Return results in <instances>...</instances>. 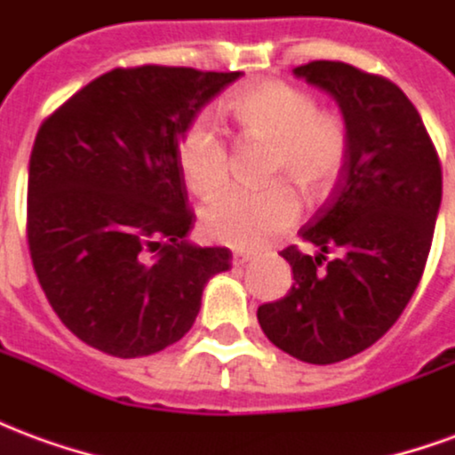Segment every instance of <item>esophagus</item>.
<instances>
[{"label": "esophagus", "mask_w": 455, "mask_h": 455, "mask_svg": "<svg viewBox=\"0 0 455 455\" xmlns=\"http://www.w3.org/2000/svg\"><path fill=\"white\" fill-rule=\"evenodd\" d=\"M253 253H251V251H236V253H234V263H236V266H243V263H251V260H253Z\"/></svg>", "instance_id": "obj_1"}]
</instances>
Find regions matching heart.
<instances>
[{"label": "heart", "mask_w": 455, "mask_h": 455, "mask_svg": "<svg viewBox=\"0 0 455 455\" xmlns=\"http://www.w3.org/2000/svg\"><path fill=\"white\" fill-rule=\"evenodd\" d=\"M228 109L246 139L273 150L267 180L287 178L309 199L334 188L348 158V129L334 114L319 112L312 94L280 80H263L238 90ZM178 163L195 195H212L227 182L228 146L209 114H197L182 131ZM297 217L299 202L287 185L231 188L204 204L199 227L212 241L256 248L292 227Z\"/></svg>", "instance_id": "obj_1"}]
</instances>
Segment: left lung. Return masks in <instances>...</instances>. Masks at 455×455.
I'll return each instance as SVG.
<instances>
[{
    "label": "left lung",
    "mask_w": 455,
    "mask_h": 455,
    "mask_svg": "<svg viewBox=\"0 0 455 455\" xmlns=\"http://www.w3.org/2000/svg\"><path fill=\"white\" fill-rule=\"evenodd\" d=\"M292 73L339 104L348 158L334 197L299 231L319 253L283 251L295 283L258 307V324L297 361L329 365L372 346L414 295L441 207V165L419 112L390 80L334 60Z\"/></svg>",
    "instance_id": "left-lung-1"
}]
</instances>
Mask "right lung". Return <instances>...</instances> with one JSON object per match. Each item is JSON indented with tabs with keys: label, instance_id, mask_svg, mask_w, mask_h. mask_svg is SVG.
<instances>
[{
	"label": "right lung",
	"instance_id": "1",
	"mask_svg": "<svg viewBox=\"0 0 455 455\" xmlns=\"http://www.w3.org/2000/svg\"><path fill=\"white\" fill-rule=\"evenodd\" d=\"M241 73L116 68L44 121L28 163V251L48 302L92 348L139 358L188 334L231 251L189 243L182 131Z\"/></svg>",
	"mask_w": 455,
	"mask_h": 455
}]
</instances>
